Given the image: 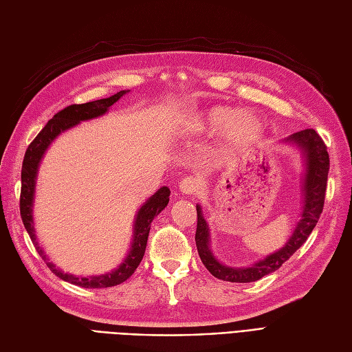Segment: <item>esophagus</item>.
I'll use <instances>...</instances> for the list:
<instances>
[{
    "mask_svg": "<svg viewBox=\"0 0 352 352\" xmlns=\"http://www.w3.org/2000/svg\"><path fill=\"white\" fill-rule=\"evenodd\" d=\"M198 189H199V180L194 176L185 177L179 185V190L184 195H192V194L198 192Z\"/></svg>",
    "mask_w": 352,
    "mask_h": 352,
    "instance_id": "1",
    "label": "esophagus"
}]
</instances>
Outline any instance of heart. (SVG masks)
<instances>
[{
    "label": "heart",
    "mask_w": 352,
    "mask_h": 352,
    "mask_svg": "<svg viewBox=\"0 0 352 352\" xmlns=\"http://www.w3.org/2000/svg\"><path fill=\"white\" fill-rule=\"evenodd\" d=\"M189 129L198 133H214L226 131L228 141L235 145H247L261 136L264 122L258 116L243 113L233 107H212L188 122Z\"/></svg>",
    "instance_id": "heart-1"
}]
</instances>
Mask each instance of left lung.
<instances>
[{"label": "left lung", "instance_id": "1", "mask_svg": "<svg viewBox=\"0 0 352 352\" xmlns=\"http://www.w3.org/2000/svg\"><path fill=\"white\" fill-rule=\"evenodd\" d=\"M282 144L295 146L301 153L304 166V173L301 177L302 207L300 220L296 221L292 235L282 248L265 255L263 260L245 265V267H230V265L220 263L211 251L210 228L204 214H202L201 206L197 204V250L202 264L206 265L207 270L214 278L220 280L250 283L260 280L264 276L276 272L310 236V233L317 225L318 217L322 214L329 173V154L324 142L314 129H304L285 138V140H282Z\"/></svg>", "mask_w": 352, "mask_h": 352}]
</instances>
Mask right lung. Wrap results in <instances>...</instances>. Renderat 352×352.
<instances>
[{
	"mask_svg": "<svg viewBox=\"0 0 352 352\" xmlns=\"http://www.w3.org/2000/svg\"><path fill=\"white\" fill-rule=\"evenodd\" d=\"M129 91H120L109 98H102L97 101L85 102V104H73L66 107L65 110L58 111L52 119L45 124L38 136L35 138L32 144L28 146L23 166H22V192H20V214H22L23 225L29 233V236L34 242L36 251L47 263L50 270L54 273L61 280H66L72 285L88 287V289H101V287H110L120 285L127 280L138 269V265L142 261V257L146 248L148 235H150L151 221L162 212L167 204L170 197V189L167 186L160 188L154 195L148 198L141 208L138 210L133 220V235L131 248L127 251L123 261L117 265L111 272L104 274H94V276H76L63 272L61 269L56 267V264L50 261L48 255L38 242L35 226H34V201H35V189H36V177L38 170L41 166L42 158H44L50 145L54 142L57 138L65 133L72 127L78 126L82 122L97 119V117L104 116L110 110L114 102L119 101L124 94Z\"/></svg>",
	"mask_w": 352,
	"mask_h": 352,
	"instance_id": "add662e5",
	"label": "right lung"
}]
</instances>
